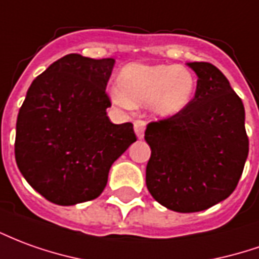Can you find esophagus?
Returning a JSON list of instances; mask_svg holds the SVG:
<instances>
[{
  "mask_svg": "<svg viewBox=\"0 0 259 259\" xmlns=\"http://www.w3.org/2000/svg\"><path fill=\"white\" fill-rule=\"evenodd\" d=\"M144 130H146V122H144V120H136L135 132L136 136H137L139 139H143V137H144Z\"/></svg>",
  "mask_w": 259,
  "mask_h": 259,
  "instance_id": "esophagus-1",
  "label": "esophagus"
}]
</instances>
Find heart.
<instances>
[{
	"instance_id": "obj_1",
	"label": "heart",
	"mask_w": 259,
	"mask_h": 259,
	"mask_svg": "<svg viewBox=\"0 0 259 259\" xmlns=\"http://www.w3.org/2000/svg\"><path fill=\"white\" fill-rule=\"evenodd\" d=\"M119 87L111 90L113 104L122 109L147 102L160 116H174L184 111L192 99L195 75L185 66L130 63L122 68Z\"/></svg>"
}]
</instances>
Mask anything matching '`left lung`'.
Masks as SVG:
<instances>
[{
  "mask_svg": "<svg viewBox=\"0 0 259 259\" xmlns=\"http://www.w3.org/2000/svg\"><path fill=\"white\" fill-rule=\"evenodd\" d=\"M198 75L184 111L147 124L151 148L146 185L151 196L180 213L206 210L236 189L248 155L243 101L210 63H186Z\"/></svg>",
  "mask_w": 259,
  "mask_h": 259,
  "instance_id": "8db88e82",
  "label": "left lung"
}]
</instances>
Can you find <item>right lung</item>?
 <instances>
[{"instance_id": "1", "label": "right lung", "mask_w": 259, "mask_h": 259, "mask_svg": "<svg viewBox=\"0 0 259 259\" xmlns=\"http://www.w3.org/2000/svg\"><path fill=\"white\" fill-rule=\"evenodd\" d=\"M113 59L67 54L36 77L18 113L15 160L36 192L56 205L98 198L112 164L136 135L113 124L105 88Z\"/></svg>"}]
</instances>
